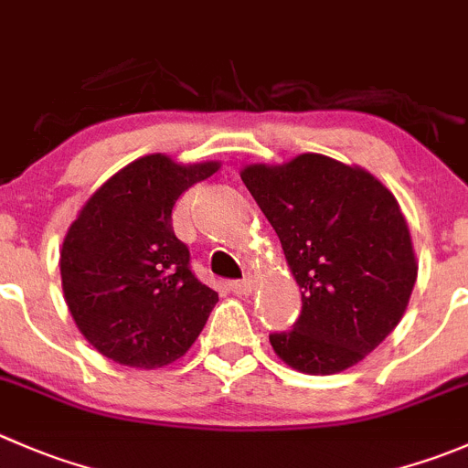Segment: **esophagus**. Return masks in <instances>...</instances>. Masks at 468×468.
<instances>
[{
	"mask_svg": "<svg viewBox=\"0 0 468 468\" xmlns=\"http://www.w3.org/2000/svg\"><path fill=\"white\" fill-rule=\"evenodd\" d=\"M253 288H256V279H253V276H247V279L233 281V283H230V290H233L235 294H239V297H247Z\"/></svg>",
	"mask_w": 468,
	"mask_h": 468,
	"instance_id": "1",
	"label": "esophagus"
}]
</instances>
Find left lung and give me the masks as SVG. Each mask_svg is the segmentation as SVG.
<instances>
[{
  "instance_id": "obj_1",
  "label": "left lung",
  "mask_w": 468,
  "mask_h": 468,
  "mask_svg": "<svg viewBox=\"0 0 468 468\" xmlns=\"http://www.w3.org/2000/svg\"><path fill=\"white\" fill-rule=\"evenodd\" d=\"M283 247L302 315L271 334L276 356L334 375L373 352L402 320L419 262L396 197L370 171L303 153L239 171Z\"/></svg>"
}]
</instances>
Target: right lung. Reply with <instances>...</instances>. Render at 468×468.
<instances>
[{"label":"right lung","mask_w":468,"mask_h":468,"mask_svg":"<svg viewBox=\"0 0 468 468\" xmlns=\"http://www.w3.org/2000/svg\"><path fill=\"white\" fill-rule=\"evenodd\" d=\"M219 162L178 165L153 153L100 185L68 229L61 285L77 329L100 355L130 368H162L187 352L219 294L189 270L171 210Z\"/></svg>","instance_id":"obj_1"}]
</instances>
